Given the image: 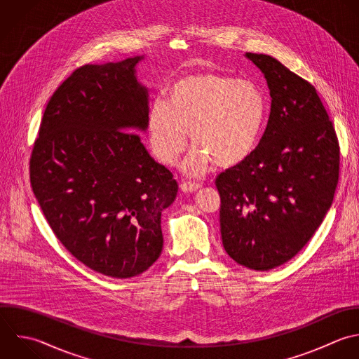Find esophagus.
Returning <instances> with one entry per match:
<instances>
[{
    "mask_svg": "<svg viewBox=\"0 0 359 359\" xmlns=\"http://www.w3.org/2000/svg\"><path fill=\"white\" fill-rule=\"evenodd\" d=\"M201 188V184L198 182H191V181H187V182H182L181 184V191L185 192V194H191V192H195Z\"/></svg>",
    "mask_w": 359,
    "mask_h": 359,
    "instance_id": "obj_1",
    "label": "esophagus"
}]
</instances>
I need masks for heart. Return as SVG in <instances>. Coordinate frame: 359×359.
<instances>
[{"instance_id":"obj_1","label":"heart","mask_w":359,"mask_h":359,"mask_svg":"<svg viewBox=\"0 0 359 359\" xmlns=\"http://www.w3.org/2000/svg\"><path fill=\"white\" fill-rule=\"evenodd\" d=\"M266 116V100L251 81L216 73L187 74L170 84L165 102L157 100L147 115L154 157L174 164L188 147L195 149L184 170L201 175L215 163L231 168L255 150Z\"/></svg>"}]
</instances>
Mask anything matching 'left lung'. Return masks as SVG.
<instances>
[{
  "instance_id": "1",
  "label": "left lung",
  "mask_w": 359,
  "mask_h": 359,
  "mask_svg": "<svg viewBox=\"0 0 359 359\" xmlns=\"http://www.w3.org/2000/svg\"><path fill=\"white\" fill-rule=\"evenodd\" d=\"M266 79L265 132L241 164L216 178L220 233L240 265L268 271L293 258L330 209L339 175V146L316 88L280 62L245 53Z\"/></svg>"
}]
</instances>
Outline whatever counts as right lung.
<instances>
[{"label":"right lung","mask_w":359,"mask_h":359,"mask_svg":"<svg viewBox=\"0 0 359 359\" xmlns=\"http://www.w3.org/2000/svg\"><path fill=\"white\" fill-rule=\"evenodd\" d=\"M143 56L74 70L49 100L29 175L57 240L80 262L112 278L149 269L163 250L161 212L178 192L170 170L142 143L147 90Z\"/></svg>","instance_id":"1"}]
</instances>
